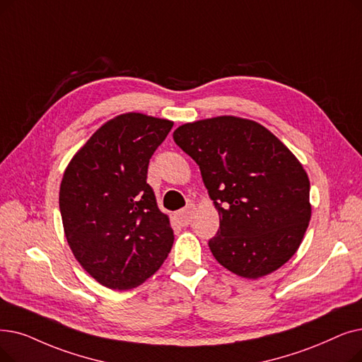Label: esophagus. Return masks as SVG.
Wrapping results in <instances>:
<instances>
[{
    "label": "esophagus",
    "instance_id": "1",
    "mask_svg": "<svg viewBox=\"0 0 362 362\" xmlns=\"http://www.w3.org/2000/svg\"><path fill=\"white\" fill-rule=\"evenodd\" d=\"M194 214H195V206L194 204H189V206H186L183 210H179L176 214H175V218L176 222L182 226H187L192 223L194 220Z\"/></svg>",
    "mask_w": 362,
    "mask_h": 362
}]
</instances>
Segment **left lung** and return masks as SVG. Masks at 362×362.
Wrapping results in <instances>:
<instances>
[{
    "mask_svg": "<svg viewBox=\"0 0 362 362\" xmlns=\"http://www.w3.org/2000/svg\"><path fill=\"white\" fill-rule=\"evenodd\" d=\"M176 145L199 165L220 216L216 260L244 278L268 275L296 253L310 220L309 179L263 125L217 117L180 125Z\"/></svg>",
    "mask_w": 362,
    "mask_h": 362,
    "instance_id": "obj_1",
    "label": "left lung"
}]
</instances>
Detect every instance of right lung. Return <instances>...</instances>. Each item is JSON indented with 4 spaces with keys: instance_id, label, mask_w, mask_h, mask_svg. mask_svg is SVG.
<instances>
[{
    "instance_id": "obj_1",
    "label": "right lung",
    "mask_w": 362,
    "mask_h": 362,
    "mask_svg": "<svg viewBox=\"0 0 362 362\" xmlns=\"http://www.w3.org/2000/svg\"><path fill=\"white\" fill-rule=\"evenodd\" d=\"M168 119L122 114L75 153L60 183L59 207L75 259L102 286L130 290L167 259L175 233L146 182Z\"/></svg>"
}]
</instances>
